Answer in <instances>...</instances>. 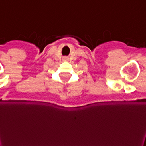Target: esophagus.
Instances as JSON below:
<instances>
[{
    "label": "esophagus",
    "mask_w": 146,
    "mask_h": 146,
    "mask_svg": "<svg viewBox=\"0 0 146 146\" xmlns=\"http://www.w3.org/2000/svg\"><path fill=\"white\" fill-rule=\"evenodd\" d=\"M65 59H66V58H65Z\"/></svg>",
    "instance_id": "obj_1"
}]
</instances>
